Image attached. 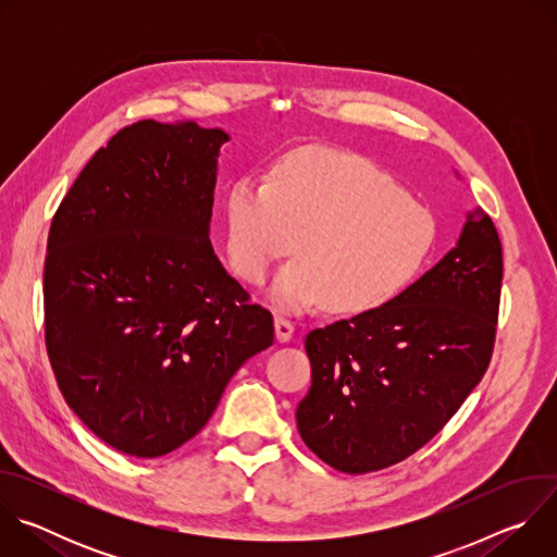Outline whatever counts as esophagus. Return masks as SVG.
<instances>
[{"label": "esophagus", "mask_w": 557, "mask_h": 557, "mask_svg": "<svg viewBox=\"0 0 557 557\" xmlns=\"http://www.w3.org/2000/svg\"><path fill=\"white\" fill-rule=\"evenodd\" d=\"M293 333H295L293 322L284 320V317H275V337H277V342H280V344L288 342V339L293 337Z\"/></svg>", "instance_id": "34e87169"}]
</instances>
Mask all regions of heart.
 <instances>
[{"mask_svg":"<svg viewBox=\"0 0 557 557\" xmlns=\"http://www.w3.org/2000/svg\"><path fill=\"white\" fill-rule=\"evenodd\" d=\"M226 256L260 286L293 251L271 288L288 312L329 304L366 314L399 297L428 267L436 220L361 156L308 147L284 156L271 181L240 176L224 194Z\"/></svg>","mask_w":557,"mask_h":557,"instance_id":"1","label":"heart"}]
</instances>
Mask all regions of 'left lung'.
<instances>
[{
  "instance_id": "1",
  "label": "left lung",
  "mask_w": 557,
  "mask_h": 557,
  "mask_svg": "<svg viewBox=\"0 0 557 557\" xmlns=\"http://www.w3.org/2000/svg\"><path fill=\"white\" fill-rule=\"evenodd\" d=\"M500 284L498 231L473 209L456 247L394 301L310 331L312 383L295 412L301 441L344 473L423 447L490 366Z\"/></svg>"
}]
</instances>
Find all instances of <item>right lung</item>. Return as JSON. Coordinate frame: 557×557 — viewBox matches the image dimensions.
Listing matches in <instances>:
<instances>
[{
  "instance_id": "add662e5",
  "label": "right lung",
  "mask_w": 557,
  "mask_h": 557,
  "mask_svg": "<svg viewBox=\"0 0 557 557\" xmlns=\"http://www.w3.org/2000/svg\"><path fill=\"white\" fill-rule=\"evenodd\" d=\"M196 121H138L78 174L48 233L46 348L70 410L114 449L156 458L211 419L273 344L209 240L220 147Z\"/></svg>"
}]
</instances>
